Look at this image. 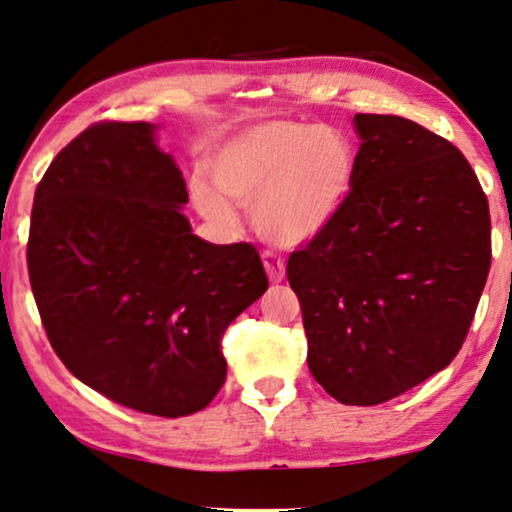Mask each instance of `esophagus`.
<instances>
[{
  "label": "esophagus",
  "instance_id": "34e87169",
  "mask_svg": "<svg viewBox=\"0 0 512 512\" xmlns=\"http://www.w3.org/2000/svg\"><path fill=\"white\" fill-rule=\"evenodd\" d=\"M262 262H264V269H267V274H269V281L281 283L283 276H286V264H283L281 257L272 250H264Z\"/></svg>",
  "mask_w": 512,
  "mask_h": 512
}]
</instances>
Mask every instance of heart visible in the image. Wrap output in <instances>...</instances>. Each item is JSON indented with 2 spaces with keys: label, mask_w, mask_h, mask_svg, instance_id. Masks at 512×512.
<instances>
[{
  "label": "heart",
  "mask_w": 512,
  "mask_h": 512,
  "mask_svg": "<svg viewBox=\"0 0 512 512\" xmlns=\"http://www.w3.org/2000/svg\"><path fill=\"white\" fill-rule=\"evenodd\" d=\"M355 157L343 135L319 126L262 123L236 135L209 162L219 193L252 207L257 231L276 245L319 236L341 212L353 186ZM209 221L231 226L236 212L202 178L190 186Z\"/></svg>",
  "instance_id": "obj_1"
}]
</instances>
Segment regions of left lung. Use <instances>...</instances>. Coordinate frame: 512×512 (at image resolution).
<instances>
[{
  "mask_svg": "<svg viewBox=\"0 0 512 512\" xmlns=\"http://www.w3.org/2000/svg\"><path fill=\"white\" fill-rule=\"evenodd\" d=\"M353 186L286 276L307 367L346 405H379L451 365L491 267V217L463 152L420 123L355 114Z\"/></svg>",
  "mask_w": 512,
  "mask_h": 512,
  "instance_id": "obj_1",
  "label": "left lung"
}]
</instances>
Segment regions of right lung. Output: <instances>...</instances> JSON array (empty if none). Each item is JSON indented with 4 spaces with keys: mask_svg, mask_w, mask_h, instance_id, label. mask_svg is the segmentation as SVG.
<instances>
[{
    "mask_svg": "<svg viewBox=\"0 0 512 512\" xmlns=\"http://www.w3.org/2000/svg\"><path fill=\"white\" fill-rule=\"evenodd\" d=\"M186 178L145 121H97L38 183L28 276L54 353L126 408L183 417L226 381L221 338L267 291L250 243L193 236Z\"/></svg>",
    "mask_w": 512,
    "mask_h": 512,
    "instance_id": "right-lung-1",
    "label": "right lung"
}]
</instances>
